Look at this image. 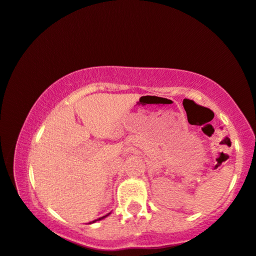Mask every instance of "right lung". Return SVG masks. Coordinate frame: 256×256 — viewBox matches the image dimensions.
Masks as SVG:
<instances>
[{
	"instance_id": "add662e5",
	"label": "right lung",
	"mask_w": 256,
	"mask_h": 256,
	"mask_svg": "<svg viewBox=\"0 0 256 256\" xmlns=\"http://www.w3.org/2000/svg\"><path fill=\"white\" fill-rule=\"evenodd\" d=\"M107 216H108V214H107ZM106 216H104V217H101V218H98V220H102V218H104ZM96 220H94V222H96Z\"/></svg>"
}]
</instances>
